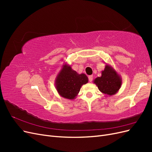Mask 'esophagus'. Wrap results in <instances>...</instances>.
Segmentation results:
<instances>
[{"label": "esophagus", "mask_w": 152, "mask_h": 152, "mask_svg": "<svg viewBox=\"0 0 152 152\" xmlns=\"http://www.w3.org/2000/svg\"><path fill=\"white\" fill-rule=\"evenodd\" d=\"M88 78H89V82L93 81V75H89L88 77Z\"/></svg>", "instance_id": "1"}]
</instances>
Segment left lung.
<instances>
[{
  "instance_id": "8db88e82",
  "label": "left lung",
  "mask_w": 152,
  "mask_h": 152,
  "mask_svg": "<svg viewBox=\"0 0 152 152\" xmlns=\"http://www.w3.org/2000/svg\"><path fill=\"white\" fill-rule=\"evenodd\" d=\"M93 82L102 93L110 96L115 94L121 89L122 80L117 71L107 64L102 72V76L96 78Z\"/></svg>"
}]
</instances>
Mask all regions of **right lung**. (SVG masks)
<instances>
[{"label":"right lung","instance_id":"1","mask_svg":"<svg viewBox=\"0 0 152 152\" xmlns=\"http://www.w3.org/2000/svg\"><path fill=\"white\" fill-rule=\"evenodd\" d=\"M88 82V77L84 73L79 74L71 66L64 63L55 79V87L61 97L74 99L81 87Z\"/></svg>","mask_w":152,"mask_h":152}]
</instances>
